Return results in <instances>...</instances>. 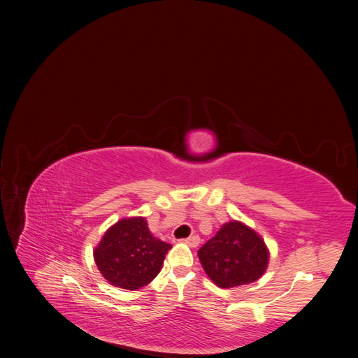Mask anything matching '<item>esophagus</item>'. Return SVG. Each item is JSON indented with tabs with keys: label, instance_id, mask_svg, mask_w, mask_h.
<instances>
[{
	"label": "esophagus",
	"instance_id": "1",
	"mask_svg": "<svg viewBox=\"0 0 358 358\" xmlns=\"http://www.w3.org/2000/svg\"><path fill=\"white\" fill-rule=\"evenodd\" d=\"M183 242H185L191 248H197L200 245V237L199 236H189L188 239H185Z\"/></svg>",
	"mask_w": 358,
	"mask_h": 358
}]
</instances>
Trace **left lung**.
Segmentation results:
<instances>
[{
    "label": "left lung",
    "mask_w": 358,
    "mask_h": 358,
    "mask_svg": "<svg viewBox=\"0 0 358 358\" xmlns=\"http://www.w3.org/2000/svg\"><path fill=\"white\" fill-rule=\"evenodd\" d=\"M197 255L206 275L221 288L255 282L264 275L270 258L263 237L236 220L225 222Z\"/></svg>",
    "instance_id": "left-lung-1"
}]
</instances>
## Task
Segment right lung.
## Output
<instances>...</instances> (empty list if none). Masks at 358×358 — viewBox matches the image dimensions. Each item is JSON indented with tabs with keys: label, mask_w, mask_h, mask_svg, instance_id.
Wrapping results in <instances>:
<instances>
[{
	"label": "right lung",
	"mask_w": 358,
	"mask_h": 358,
	"mask_svg": "<svg viewBox=\"0 0 358 358\" xmlns=\"http://www.w3.org/2000/svg\"><path fill=\"white\" fill-rule=\"evenodd\" d=\"M170 248L150 233L143 216H131L107 229L94 249V259L107 282L134 291L159 273Z\"/></svg>",
	"instance_id": "add662e5"
}]
</instances>
